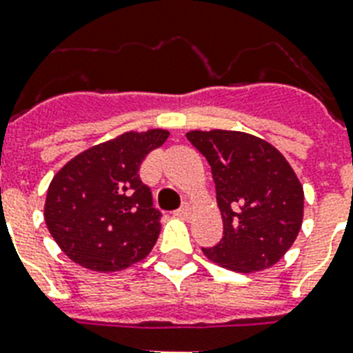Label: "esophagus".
<instances>
[{"label":"esophagus","mask_w":353,"mask_h":353,"mask_svg":"<svg viewBox=\"0 0 353 353\" xmlns=\"http://www.w3.org/2000/svg\"><path fill=\"white\" fill-rule=\"evenodd\" d=\"M176 214L179 216V218H188V216L192 214V209H190V205L188 203H183L181 207L176 210Z\"/></svg>","instance_id":"obj_1"}]
</instances>
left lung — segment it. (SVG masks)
Returning <instances> with one entry per match:
<instances>
[{"label": "left lung", "mask_w": 353, "mask_h": 353, "mask_svg": "<svg viewBox=\"0 0 353 353\" xmlns=\"http://www.w3.org/2000/svg\"><path fill=\"white\" fill-rule=\"evenodd\" d=\"M187 139L209 161L223 238L205 256L238 273L279 262L293 245L304 216V190L285 157L251 133L210 130Z\"/></svg>", "instance_id": "1"}]
</instances>
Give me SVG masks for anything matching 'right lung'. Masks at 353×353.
Masks as SVG:
<instances>
[{"label":"right lung","instance_id":"obj_1","mask_svg":"<svg viewBox=\"0 0 353 353\" xmlns=\"http://www.w3.org/2000/svg\"><path fill=\"white\" fill-rule=\"evenodd\" d=\"M166 139V130L122 133L73 157L52 177L43 216L54 241L73 262L110 273L152 251L161 212L139 177V166Z\"/></svg>","mask_w":353,"mask_h":353}]
</instances>
